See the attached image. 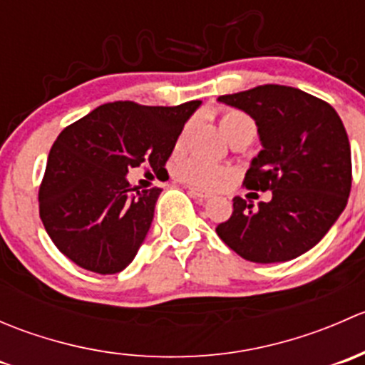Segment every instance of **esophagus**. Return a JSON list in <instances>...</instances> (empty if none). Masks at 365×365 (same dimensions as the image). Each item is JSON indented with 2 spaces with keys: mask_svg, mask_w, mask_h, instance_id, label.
<instances>
[{
  "mask_svg": "<svg viewBox=\"0 0 365 365\" xmlns=\"http://www.w3.org/2000/svg\"><path fill=\"white\" fill-rule=\"evenodd\" d=\"M187 190H189V194L192 197H196L197 201H208L210 197H212V194H208V192H205V190H201V189H196V187H187Z\"/></svg>",
  "mask_w": 365,
  "mask_h": 365,
  "instance_id": "1",
  "label": "esophagus"
}]
</instances>
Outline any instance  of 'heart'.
<instances>
[{
  "label": "heart",
  "instance_id": "heart-1",
  "mask_svg": "<svg viewBox=\"0 0 365 365\" xmlns=\"http://www.w3.org/2000/svg\"><path fill=\"white\" fill-rule=\"evenodd\" d=\"M219 125L220 130L224 132V135L231 143L238 141V139H251L252 141V138L256 135V121H254L251 114L240 111V109H224L219 116ZM192 128V121H187L183 125V128L180 130L178 138L175 141L176 152L183 150V146L187 145ZM173 173H175L176 178L183 180V182L190 183V185L201 187V189H217L227 178L226 168L200 159V157H180V159H176L175 165H173Z\"/></svg>",
  "mask_w": 365,
  "mask_h": 365
}]
</instances>
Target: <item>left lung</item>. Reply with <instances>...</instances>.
<instances>
[{
    "label": "left lung",
    "instance_id": "1",
    "mask_svg": "<svg viewBox=\"0 0 365 365\" xmlns=\"http://www.w3.org/2000/svg\"><path fill=\"white\" fill-rule=\"evenodd\" d=\"M220 102L251 114L263 150L245 173L251 190H272L252 208L233 200V213L215 227L220 240L254 263L288 261L314 247L332 227L351 190V150L329 102L281 84H263Z\"/></svg>",
    "mask_w": 365,
    "mask_h": 365
}]
</instances>
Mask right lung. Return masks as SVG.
<instances>
[{
  "label": "right lung",
  "mask_w": 365,
  "mask_h": 365,
  "mask_svg": "<svg viewBox=\"0 0 365 365\" xmlns=\"http://www.w3.org/2000/svg\"><path fill=\"white\" fill-rule=\"evenodd\" d=\"M200 104L109 102L61 130L38 189L40 219L58 251L102 275L130 264L162 189H132L127 173L143 164L164 168Z\"/></svg>",
  "instance_id": "add662e5"
}]
</instances>
